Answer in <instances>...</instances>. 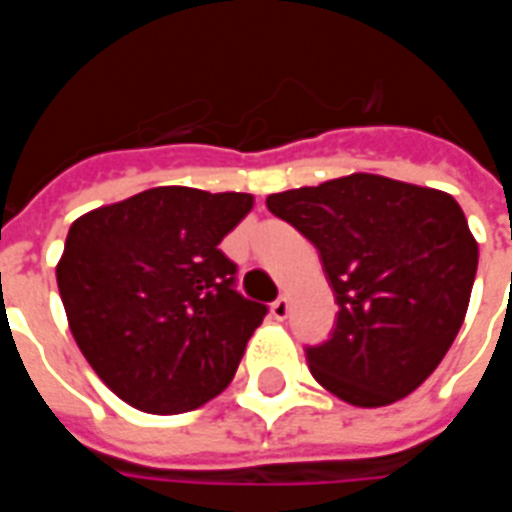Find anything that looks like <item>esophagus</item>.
Listing matches in <instances>:
<instances>
[{
	"mask_svg": "<svg viewBox=\"0 0 512 512\" xmlns=\"http://www.w3.org/2000/svg\"><path fill=\"white\" fill-rule=\"evenodd\" d=\"M288 312H290V299L288 296H279L274 304H271V315L277 318V321H285L288 318Z\"/></svg>",
	"mask_w": 512,
	"mask_h": 512,
	"instance_id": "obj_1",
	"label": "esophagus"
}]
</instances>
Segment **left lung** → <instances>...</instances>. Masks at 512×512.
<instances>
[{
	"label": "left lung",
	"mask_w": 512,
	"mask_h": 512,
	"mask_svg": "<svg viewBox=\"0 0 512 512\" xmlns=\"http://www.w3.org/2000/svg\"><path fill=\"white\" fill-rule=\"evenodd\" d=\"M266 205L318 249L340 307L332 337L304 348L315 381L362 408L411 395L450 351L472 296L477 241L461 205L367 172Z\"/></svg>",
	"instance_id": "left-lung-1"
}]
</instances>
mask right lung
<instances>
[{"label": "right lung", "mask_w": 512, "mask_h": 512, "mask_svg": "<svg viewBox=\"0 0 512 512\" xmlns=\"http://www.w3.org/2000/svg\"><path fill=\"white\" fill-rule=\"evenodd\" d=\"M252 202L158 186L71 224L57 285L73 340L128 406L183 414L233 381L268 307L235 290L219 244Z\"/></svg>", "instance_id": "add662e5"}]
</instances>
